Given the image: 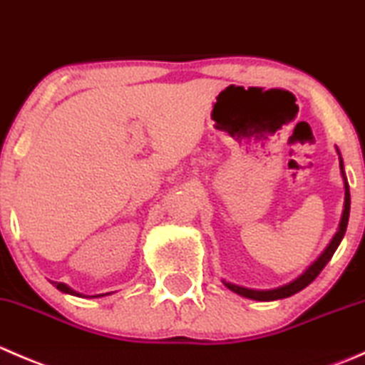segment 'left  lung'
I'll return each instance as SVG.
<instances>
[{"label": "left lung", "mask_w": 365, "mask_h": 365, "mask_svg": "<svg viewBox=\"0 0 365 365\" xmlns=\"http://www.w3.org/2000/svg\"><path fill=\"white\" fill-rule=\"evenodd\" d=\"M336 152H337V155H339V169H341L342 182H344V206H342V215H341V220H339V227H337L336 235L332 237L330 244L325 247V251L319 254L318 259L312 261V263L309 264L307 268H305L304 274L298 275L295 281L288 282V284H284V286H279V288H274V289H251V288H244V286L233 284V282L222 281L226 288H230L231 292H235L237 295L251 298V300L272 302V300H281V298H288V297L295 295V293L302 292L305 286H309L312 281H314L316 277H318L319 272H322L323 268H325V264L329 263L330 259H332L334 252H336L337 247H339L342 237H344V233H346V227H348V219H349V185H348V178H346L344 162H342L341 152H339V148H337V146H336Z\"/></svg>", "instance_id": "1"}]
</instances>
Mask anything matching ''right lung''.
<instances>
[{
  "mask_svg": "<svg viewBox=\"0 0 365 365\" xmlns=\"http://www.w3.org/2000/svg\"><path fill=\"white\" fill-rule=\"evenodd\" d=\"M53 284L56 286V288L60 289V292H63V293H68V295L83 297V293H77L76 289H72V288H70V286L65 284V282H53ZM106 295H108V293H106ZM98 297H104V295H93V297H90V298H98Z\"/></svg>",
  "mask_w": 365,
  "mask_h": 365,
  "instance_id": "1",
  "label": "right lung"
}]
</instances>
